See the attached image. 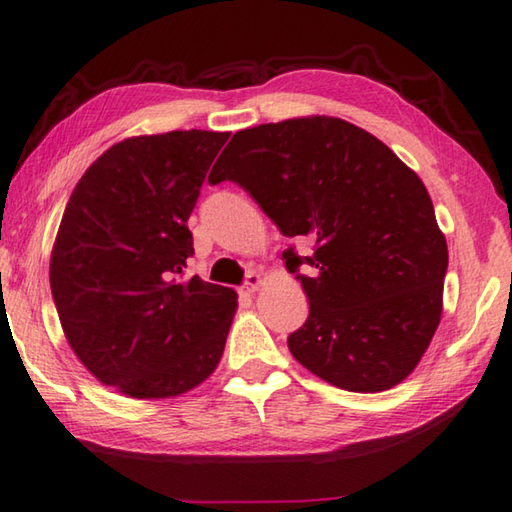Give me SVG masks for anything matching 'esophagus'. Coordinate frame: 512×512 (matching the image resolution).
<instances>
[{
	"mask_svg": "<svg viewBox=\"0 0 512 512\" xmlns=\"http://www.w3.org/2000/svg\"><path fill=\"white\" fill-rule=\"evenodd\" d=\"M261 283H263L261 274L249 272V274L245 276V283H242V292H245V294H254L258 288H261Z\"/></svg>",
	"mask_w": 512,
	"mask_h": 512,
	"instance_id": "1",
	"label": "esophagus"
}]
</instances>
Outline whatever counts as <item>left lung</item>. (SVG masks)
<instances>
[{
    "label": "left lung",
    "instance_id": "obj_1",
    "mask_svg": "<svg viewBox=\"0 0 512 512\" xmlns=\"http://www.w3.org/2000/svg\"><path fill=\"white\" fill-rule=\"evenodd\" d=\"M227 179L283 236L315 240L310 256L283 251L310 301L288 337L297 362L357 393L405 380L441 321L447 272L445 236L414 170L357 125L306 116L233 134L209 175Z\"/></svg>",
    "mask_w": 512,
    "mask_h": 512
}]
</instances>
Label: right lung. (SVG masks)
<instances>
[{"label": "right lung", "instance_id": "add662e5", "mask_svg": "<svg viewBox=\"0 0 512 512\" xmlns=\"http://www.w3.org/2000/svg\"><path fill=\"white\" fill-rule=\"evenodd\" d=\"M229 132L175 130L105 150L80 177L51 254V294L87 371L130 398L191 391L218 366L238 294L186 279L193 213Z\"/></svg>", "mask_w": 512, "mask_h": 512}]
</instances>
